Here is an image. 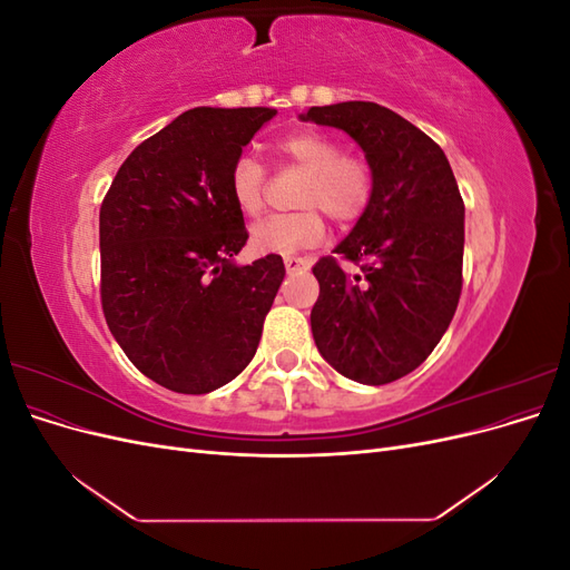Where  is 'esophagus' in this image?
I'll return each instance as SVG.
<instances>
[{
    "label": "esophagus",
    "mask_w": 570,
    "mask_h": 570,
    "mask_svg": "<svg viewBox=\"0 0 570 570\" xmlns=\"http://www.w3.org/2000/svg\"><path fill=\"white\" fill-rule=\"evenodd\" d=\"M308 266H312V258H306V256H285L287 273H295V271H302V268H308Z\"/></svg>",
    "instance_id": "34e87169"
}]
</instances>
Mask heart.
<instances>
[{"label": "heart", "mask_w": 570, "mask_h": 570, "mask_svg": "<svg viewBox=\"0 0 570 570\" xmlns=\"http://www.w3.org/2000/svg\"><path fill=\"white\" fill-rule=\"evenodd\" d=\"M285 164L306 170L297 193L302 212L278 214L258 220L252 228V247L258 254H292L318 245L325 235V218L337 226H352L366 214L373 197L368 164L347 157L342 142L318 130H297L273 142ZM230 197L245 216H258L266 206V170L254 157H239L230 168Z\"/></svg>", "instance_id": "1"}]
</instances>
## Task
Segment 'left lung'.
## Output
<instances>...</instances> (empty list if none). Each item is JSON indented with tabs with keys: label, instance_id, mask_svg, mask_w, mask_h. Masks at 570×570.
Masks as SVG:
<instances>
[{
	"label": "left lung",
	"instance_id": "obj_1",
	"mask_svg": "<svg viewBox=\"0 0 570 570\" xmlns=\"http://www.w3.org/2000/svg\"><path fill=\"white\" fill-rule=\"evenodd\" d=\"M302 120L354 137L373 174L366 214L337 256L314 266L316 347L350 381H400L438 347L461 297L463 199L452 166L423 130L373 101L312 107Z\"/></svg>",
	"mask_w": 570,
	"mask_h": 570
}]
</instances>
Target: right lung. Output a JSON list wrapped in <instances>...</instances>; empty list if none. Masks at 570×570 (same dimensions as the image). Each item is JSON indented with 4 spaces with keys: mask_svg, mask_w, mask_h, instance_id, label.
Returning <instances> with one entry per match:
<instances>
[{
    "mask_svg": "<svg viewBox=\"0 0 570 570\" xmlns=\"http://www.w3.org/2000/svg\"><path fill=\"white\" fill-rule=\"evenodd\" d=\"M266 107L180 114L120 164L99 209L101 308L132 366L180 394L243 373L285 278L278 254L235 266L245 247L230 168Z\"/></svg>",
    "mask_w": 570,
    "mask_h": 570,
    "instance_id": "1",
    "label": "right lung"
}]
</instances>
